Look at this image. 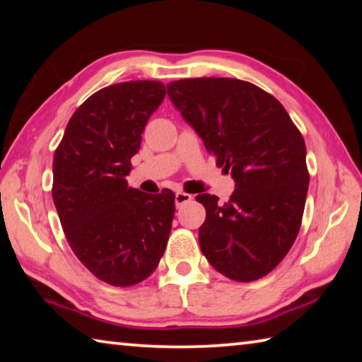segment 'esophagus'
I'll return each mask as SVG.
<instances>
[{"label":"esophagus","mask_w":362,"mask_h":362,"mask_svg":"<svg viewBox=\"0 0 362 362\" xmlns=\"http://www.w3.org/2000/svg\"><path fill=\"white\" fill-rule=\"evenodd\" d=\"M192 199H193V196L188 194V193H183V192H177L175 193V206L177 207H182L183 204L189 203V201H192Z\"/></svg>","instance_id":"esophagus-1"}]
</instances>
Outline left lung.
I'll list each match as a JSON object with an SVG mask.
<instances>
[{"instance_id":"left-lung-1","label":"left lung","mask_w":362,"mask_h":362,"mask_svg":"<svg viewBox=\"0 0 362 362\" xmlns=\"http://www.w3.org/2000/svg\"><path fill=\"white\" fill-rule=\"evenodd\" d=\"M168 95L235 180L225 204L209 193L196 196L206 207L201 250L233 281L265 276L302 223L310 183L302 134L272 94L241 79H179L168 84Z\"/></svg>"}]
</instances>
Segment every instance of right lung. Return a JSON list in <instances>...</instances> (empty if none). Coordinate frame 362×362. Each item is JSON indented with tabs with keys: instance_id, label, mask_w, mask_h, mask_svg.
Returning <instances> with one entry per match:
<instances>
[{
	"instance_id": "add662e5",
	"label": "right lung",
	"mask_w": 362,
	"mask_h": 362,
	"mask_svg": "<svg viewBox=\"0 0 362 362\" xmlns=\"http://www.w3.org/2000/svg\"><path fill=\"white\" fill-rule=\"evenodd\" d=\"M166 95L159 81H127L97 90L66 124L54 153L52 199L79 262L112 286L150 276L173 228L175 194L127 187L131 158Z\"/></svg>"
}]
</instances>
